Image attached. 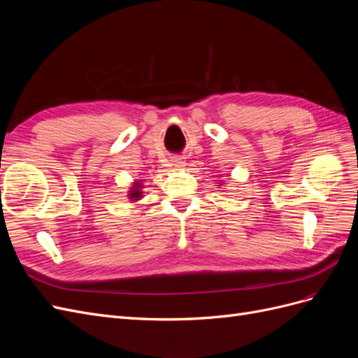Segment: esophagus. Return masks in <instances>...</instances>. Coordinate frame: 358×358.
<instances>
[{"instance_id":"esophagus-1","label":"esophagus","mask_w":358,"mask_h":358,"mask_svg":"<svg viewBox=\"0 0 358 358\" xmlns=\"http://www.w3.org/2000/svg\"><path fill=\"white\" fill-rule=\"evenodd\" d=\"M173 166H175V167H183V166H185V162L180 161V159H175V161H173Z\"/></svg>"}]
</instances>
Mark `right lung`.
Here are the masks:
<instances>
[{"label": "right lung", "instance_id": "1", "mask_svg": "<svg viewBox=\"0 0 358 358\" xmlns=\"http://www.w3.org/2000/svg\"><path fill=\"white\" fill-rule=\"evenodd\" d=\"M138 196H140V192H137V191L134 189V192L131 194V197H138Z\"/></svg>", "mask_w": 358, "mask_h": 358}]
</instances>
